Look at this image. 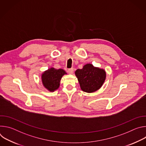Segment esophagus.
Listing matches in <instances>:
<instances>
[{"label":"esophagus","instance_id":"34e87169","mask_svg":"<svg viewBox=\"0 0 146 146\" xmlns=\"http://www.w3.org/2000/svg\"><path fill=\"white\" fill-rule=\"evenodd\" d=\"M68 73H69V74H73V72H74V69L73 68H71V69H68Z\"/></svg>","mask_w":146,"mask_h":146}]
</instances>
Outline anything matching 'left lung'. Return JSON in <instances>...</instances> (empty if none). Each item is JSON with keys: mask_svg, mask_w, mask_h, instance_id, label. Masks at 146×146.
<instances>
[{"mask_svg": "<svg viewBox=\"0 0 146 146\" xmlns=\"http://www.w3.org/2000/svg\"><path fill=\"white\" fill-rule=\"evenodd\" d=\"M75 75L81 90L87 93H92L99 90L106 78L105 70L95 67L91 64H86L81 69L76 70Z\"/></svg>", "mask_w": 146, "mask_h": 146, "instance_id": "obj_1", "label": "left lung"}]
</instances>
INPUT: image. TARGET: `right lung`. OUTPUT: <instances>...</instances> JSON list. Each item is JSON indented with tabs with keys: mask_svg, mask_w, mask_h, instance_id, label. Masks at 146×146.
Wrapping results in <instances>:
<instances>
[{
	"mask_svg": "<svg viewBox=\"0 0 146 146\" xmlns=\"http://www.w3.org/2000/svg\"><path fill=\"white\" fill-rule=\"evenodd\" d=\"M66 74L67 73L62 69H56L50 68L41 75L42 84L48 91L54 92L59 88L62 77Z\"/></svg>",
	"mask_w": 146,
	"mask_h": 146,
	"instance_id": "add662e5",
	"label": "right lung"
}]
</instances>
